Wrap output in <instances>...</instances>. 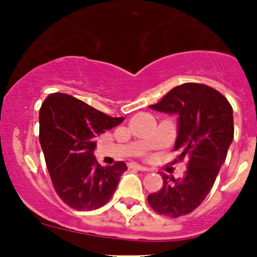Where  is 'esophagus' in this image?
<instances>
[{
  "instance_id": "esophagus-1",
  "label": "esophagus",
  "mask_w": 257,
  "mask_h": 257,
  "mask_svg": "<svg viewBox=\"0 0 257 257\" xmlns=\"http://www.w3.org/2000/svg\"><path fill=\"white\" fill-rule=\"evenodd\" d=\"M131 167L136 168V169L141 170V172H149V168L144 167V165H141V164H137V163H133V164H131Z\"/></svg>"
}]
</instances>
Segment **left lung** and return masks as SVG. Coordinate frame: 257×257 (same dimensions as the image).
Segmentation results:
<instances>
[{"mask_svg": "<svg viewBox=\"0 0 257 257\" xmlns=\"http://www.w3.org/2000/svg\"><path fill=\"white\" fill-rule=\"evenodd\" d=\"M149 107L178 115L174 150L189 164L181 179L163 174V188L149 194L148 203L159 214L179 217L198 208L214 185L234 139L232 108L221 93L199 83L178 85Z\"/></svg>", "mask_w": 257, "mask_h": 257, "instance_id": "8db88e82", "label": "left lung"}]
</instances>
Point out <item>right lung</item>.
<instances>
[{
  "instance_id": "1",
  "label": "right lung",
  "mask_w": 257,
  "mask_h": 257,
  "mask_svg": "<svg viewBox=\"0 0 257 257\" xmlns=\"http://www.w3.org/2000/svg\"><path fill=\"white\" fill-rule=\"evenodd\" d=\"M123 120L64 93H52L43 102L40 143L54 190L72 209H98L113 196L126 165L98 164L95 138Z\"/></svg>"
}]
</instances>
